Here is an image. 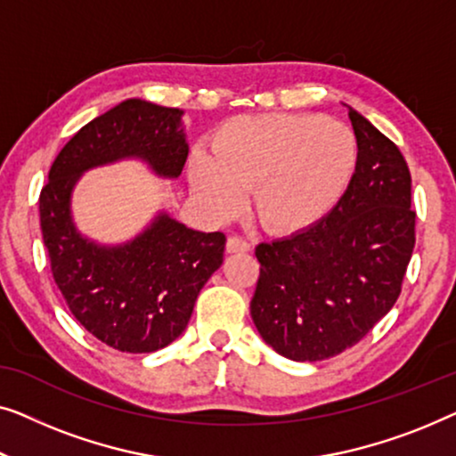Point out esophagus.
<instances>
[{"label": "esophagus", "instance_id": "esophagus-1", "mask_svg": "<svg viewBox=\"0 0 456 456\" xmlns=\"http://www.w3.org/2000/svg\"><path fill=\"white\" fill-rule=\"evenodd\" d=\"M249 241L243 240L240 235H231L227 240V252L229 254H235V252H249Z\"/></svg>", "mask_w": 456, "mask_h": 456}]
</instances>
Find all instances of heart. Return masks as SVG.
I'll list each match as a JSON object with an SVG mask.
<instances>
[{
    "label": "heart",
    "instance_id": "1",
    "mask_svg": "<svg viewBox=\"0 0 456 456\" xmlns=\"http://www.w3.org/2000/svg\"><path fill=\"white\" fill-rule=\"evenodd\" d=\"M351 127L324 115H240L194 155L190 182L213 216H231L252 191L256 219L273 233L316 225L347 191L357 167Z\"/></svg>",
    "mask_w": 456,
    "mask_h": 456
}]
</instances>
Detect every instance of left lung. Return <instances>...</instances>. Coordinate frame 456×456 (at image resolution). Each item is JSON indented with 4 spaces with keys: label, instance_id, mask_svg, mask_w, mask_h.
<instances>
[{
    "label": "left lung",
    "instance_id": "8db88e82",
    "mask_svg": "<svg viewBox=\"0 0 456 456\" xmlns=\"http://www.w3.org/2000/svg\"><path fill=\"white\" fill-rule=\"evenodd\" d=\"M357 167L316 225L256 248L249 314L262 338L293 362L335 357L374 329L401 295L415 246L411 175L393 140L349 109Z\"/></svg>",
    "mask_w": 456,
    "mask_h": 456
}]
</instances>
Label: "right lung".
<instances>
[{
	"mask_svg": "<svg viewBox=\"0 0 456 456\" xmlns=\"http://www.w3.org/2000/svg\"><path fill=\"white\" fill-rule=\"evenodd\" d=\"M182 111L127 99L93 119L55 157L38 196L55 285L74 318L109 347L152 354L182 335L204 283L223 265L225 233H202L161 215L132 243L99 248L76 233L69 191L82 171L140 157L167 177L188 159Z\"/></svg>",
	"mask_w": 456,
	"mask_h": 456,
	"instance_id": "right-lung-1",
	"label": "right lung"
}]
</instances>
